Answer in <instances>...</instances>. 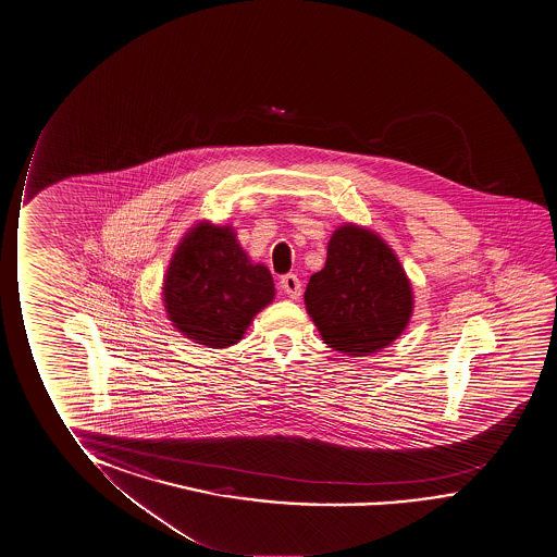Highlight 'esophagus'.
<instances>
[{
  "mask_svg": "<svg viewBox=\"0 0 557 557\" xmlns=\"http://www.w3.org/2000/svg\"><path fill=\"white\" fill-rule=\"evenodd\" d=\"M281 288L292 299H298L301 296V283H299L298 274H284L283 278H281Z\"/></svg>",
  "mask_w": 557,
  "mask_h": 557,
  "instance_id": "34e87169",
  "label": "esophagus"
}]
</instances>
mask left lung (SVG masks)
Segmentation results:
<instances>
[{"label":"left lung","instance_id":"obj_1","mask_svg":"<svg viewBox=\"0 0 557 557\" xmlns=\"http://www.w3.org/2000/svg\"><path fill=\"white\" fill-rule=\"evenodd\" d=\"M306 308L329 348L369 356L404 333L413 292L398 258L366 228L334 231L326 263L309 278Z\"/></svg>","mask_w":557,"mask_h":557}]
</instances>
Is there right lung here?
I'll list each match as a JSON object with an SVG mask.
<instances>
[{"label": "right lung", "mask_w": 557, "mask_h": 557, "mask_svg": "<svg viewBox=\"0 0 557 557\" xmlns=\"http://www.w3.org/2000/svg\"><path fill=\"white\" fill-rule=\"evenodd\" d=\"M274 298L273 276L253 265L231 226L201 223L184 236L166 271L169 319L190 341L226 348Z\"/></svg>", "instance_id": "1"}]
</instances>
